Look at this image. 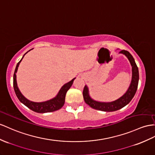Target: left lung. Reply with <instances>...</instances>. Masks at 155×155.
Wrapping results in <instances>:
<instances>
[{"label": "left lung", "mask_w": 155, "mask_h": 155, "mask_svg": "<svg viewBox=\"0 0 155 155\" xmlns=\"http://www.w3.org/2000/svg\"><path fill=\"white\" fill-rule=\"evenodd\" d=\"M120 54H124L128 58L131 66H132V81L126 92L122 96L117 100L110 101V102H101L94 100L91 97L89 93V88L87 85H85L84 90H83V97L84 100L87 105H88L91 107L102 110L105 112H112L119 110L124 107L126 105H128L130 101L136 94L137 89L138 82H139V70L135 62L134 59L129 51L126 50H122Z\"/></svg>", "instance_id": "left-lung-1"}]
</instances>
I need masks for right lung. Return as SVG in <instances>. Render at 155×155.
I'll use <instances>...</instances> for the list:
<instances>
[{"instance_id": "obj_1", "label": "right lung", "mask_w": 155, "mask_h": 155, "mask_svg": "<svg viewBox=\"0 0 155 155\" xmlns=\"http://www.w3.org/2000/svg\"><path fill=\"white\" fill-rule=\"evenodd\" d=\"M29 50L28 51H29ZM27 51V52H28ZM26 52L24 55H23L21 59L19 61L16 65V67L15 69L14 74V89L15 91V95H16L17 97L21 103L23 105H25L26 107H27L29 109H31L33 111L38 113H50L54 112L55 110H58L60 109L65 104V95L67 91L69 90V88L72 86L74 80L76 78H74L69 82L66 83L63 85L61 89L59 90L58 94L54 97L50 99L49 100H47L45 101L42 102H35L29 100L28 99H27L21 93L20 90H19L18 84H17V80H16V73L18 71V67L19 65V63H21V60L23 59V57L25 56V55L27 53Z\"/></svg>"}]
</instances>
